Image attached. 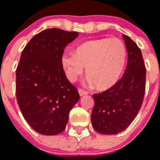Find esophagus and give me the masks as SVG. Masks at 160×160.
<instances>
[{"label":"esophagus","mask_w":160,"mask_h":160,"mask_svg":"<svg viewBox=\"0 0 160 160\" xmlns=\"http://www.w3.org/2000/svg\"><path fill=\"white\" fill-rule=\"evenodd\" d=\"M78 93H79V94H80V96L86 95V94H88V92H87V91L82 90V89H78Z\"/></svg>","instance_id":"34e87169"}]
</instances>
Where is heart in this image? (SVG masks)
Here are the masks:
<instances>
[{
    "label": "heart",
    "mask_w": 160,
    "mask_h": 160,
    "mask_svg": "<svg viewBox=\"0 0 160 160\" xmlns=\"http://www.w3.org/2000/svg\"><path fill=\"white\" fill-rule=\"evenodd\" d=\"M127 58L124 44L116 38H102L86 42L62 58L66 77L73 82L87 66L88 81L98 90H107L118 81Z\"/></svg>",
    "instance_id": "heart-1"
}]
</instances>
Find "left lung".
I'll return each mask as SVG.
<instances>
[{"label":"left lung","instance_id":"8db88e82","mask_svg":"<svg viewBox=\"0 0 160 160\" xmlns=\"http://www.w3.org/2000/svg\"><path fill=\"white\" fill-rule=\"evenodd\" d=\"M122 37L128 53L123 75L108 90L93 94L91 122L97 132L104 135H115L128 128L140 110L145 94L146 67L142 52L129 37Z\"/></svg>","mask_w":160,"mask_h":160}]
</instances>
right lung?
Masks as SVG:
<instances>
[{"label":"right lung","instance_id":"obj_1","mask_svg":"<svg viewBox=\"0 0 160 160\" xmlns=\"http://www.w3.org/2000/svg\"><path fill=\"white\" fill-rule=\"evenodd\" d=\"M78 32L46 29L24 48L16 70V96L23 117L45 135L62 132L69 113L79 100L78 90L63 70L64 49Z\"/></svg>","mask_w":160,"mask_h":160}]
</instances>
